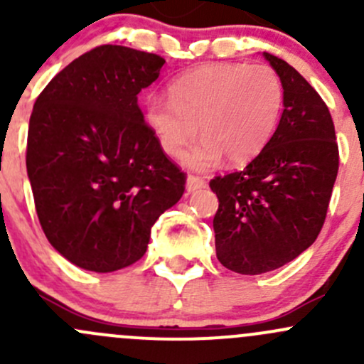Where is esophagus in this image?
<instances>
[{
  "mask_svg": "<svg viewBox=\"0 0 364 364\" xmlns=\"http://www.w3.org/2000/svg\"><path fill=\"white\" fill-rule=\"evenodd\" d=\"M204 186H205V181H204V179L197 178V176H188V178H186L185 188H186V192H188V193L196 192V190L204 188Z\"/></svg>",
  "mask_w": 364,
  "mask_h": 364,
  "instance_id": "obj_1",
  "label": "esophagus"
}]
</instances>
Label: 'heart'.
Here are the masks:
<instances>
[{
    "label": "heart",
    "mask_w": 364,
    "mask_h": 364,
    "mask_svg": "<svg viewBox=\"0 0 364 364\" xmlns=\"http://www.w3.org/2000/svg\"><path fill=\"white\" fill-rule=\"evenodd\" d=\"M171 98L144 100L146 127L168 156H181L200 128L203 141L185 156L196 171L255 159L273 137L284 107V86L271 67L208 63L176 77Z\"/></svg>",
    "instance_id": "1"
}]
</instances>
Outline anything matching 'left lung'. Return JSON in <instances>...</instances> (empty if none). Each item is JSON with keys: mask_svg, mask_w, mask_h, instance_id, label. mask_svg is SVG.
I'll return each instance as SVG.
<instances>
[{"mask_svg": "<svg viewBox=\"0 0 364 364\" xmlns=\"http://www.w3.org/2000/svg\"><path fill=\"white\" fill-rule=\"evenodd\" d=\"M284 86L273 137L243 171L211 179L216 257L240 274H262L294 260L324 225L338 174L328 105L287 61L262 53Z\"/></svg>", "mask_w": 364, "mask_h": 364, "instance_id": "8db88e82", "label": "left lung"}]
</instances>
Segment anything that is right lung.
<instances>
[{
  "label": "right lung",
  "mask_w": 364,
  "mask_h": 364,
  "mask_svg": "<svg viewBox=\"0 0 364 364\" xmlns=\"http://www.w3.org/2000/svg\"><path fill=\"white\" fill-rule=\"evenodd\" d=\"M164 58L100 46L65 67L36 98L26 168L54 250L111 273L141 259L151 227L185 192V174L146 127L137 95Z\"/></svg>",
  "instance_id": "1"
}]
</instances>
